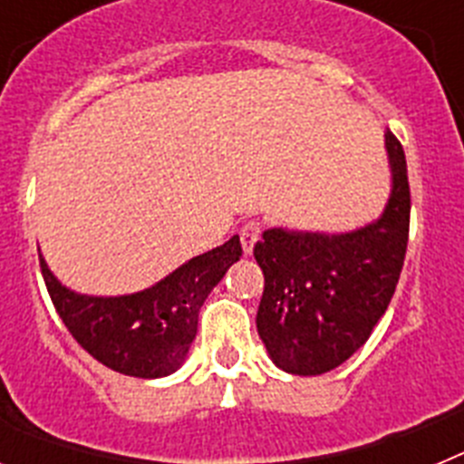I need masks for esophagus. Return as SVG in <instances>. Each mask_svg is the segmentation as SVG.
<instances>
[{
    "label": "esophagus",
    "mask_w": 464,
    "mask_h": 464,
    "mask_svg": "<svg viewBox=\"0 0 464 464\" xmlns=\"http://www.w3.org/2000/svg\"><path fill=\"white\" fill-rule=\"evenodd\" d=\"M262 229H265V225H262L260 220H248V223L241 225L239 239H241V248H244V253L253 251V246H256L257 239L262 237Z\"/></svg>",
    "instance_id": "esophagus-1"
}]
</instances>
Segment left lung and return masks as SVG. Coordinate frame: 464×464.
I'll list each match as a JSON object with an SVG mask.
<instances>
[{"mask_svg": "<svg viewBox=\"0 0 464 464\" xmlns=\"http://www.w3.org/2000/svg\"><path fill=\"white\" fill-rule=\"evenodd\" d=\"M392 192L376 223L348 235L267 229L253 248L265 274L257 334L283 372L334 370L370 339L385 314L407 256L409 192L401 143L385 132Z\"/></svg>", "mask_w": 464, "mask_h": 464, "instance_id": "1", "label": "left lung"}]
</instances>
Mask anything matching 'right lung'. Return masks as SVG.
I'll use <instances>...</instances> for the list:
<instances>
[{
	"mask_svg": "<svg viewBox=\"0 0 464 464\" xmlns=\"http://www.w3.org/2000/svg\"><path fill=\"white\" fill-rule=\"evenodd\" d=\"M239 237L188 260L153 288L125 297H88L67 290L39 256L55 311L72 337L109 370L158 379L183 364L204 299L239 260Z\"/></svg>",
	"mask_w": 464,
	"mask_h": 464,
	"instance_id": "right-lung-1",
	"label": "right lung"
}]
</instances>
